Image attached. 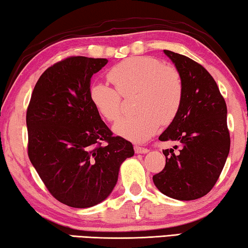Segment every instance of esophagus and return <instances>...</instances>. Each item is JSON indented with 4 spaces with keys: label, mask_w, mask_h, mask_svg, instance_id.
<instances>
[{
    "label": "esophagus",
    "mask_w": 248,
    "mask_h": 248,
    "mask_svg": "<svg viewBox=\"0 0 248 248\" xmlns=\"http://www.w3.org/2000/svg\"><path fill=\"white\" fill-rule=\"evenodd\" d=\"M134 151H135V153H141V154H145V153L149 152L148 149L142 148V146H139V145L134 146Z\"/></svg>",
    "instance_id": "esophagus-1"
}]
</instances>
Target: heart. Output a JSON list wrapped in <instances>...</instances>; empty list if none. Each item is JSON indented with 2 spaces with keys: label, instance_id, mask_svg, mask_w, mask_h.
<instances>
[{
  "label": "heart",
  "instance_id": "1",
  "mask_svg": "<svg viewBox=\"0 0 248 248\" xmlns=\"http://www.w3.org/2000/svg\"><path fill=\"white\" fill-rule=\"evenodd\" d=\"M108 79L116 89L93 84L89 99L103 118L115 122L122 114V98L136 96L135 116L123 118L114 126L117 135L134 142H144L155 134L160 125L170 124L180 110L184 82L177 69L155 58L131 57L109 70Z\"/></svg>",
  "mask_w": 248,
  "mask_h": 248
}]
</instances>
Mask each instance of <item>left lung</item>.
Here are the masks:
<instances>
[{
	"mask_svg": "<svg viewBox=\"0 0 248 248\" xmlns=\"http://www.w3.org/2000/svg\"><path fill=\"white\" fill-rule=\"evenodd\" d=\"M163 52L182 78L184 98L178 115L159 136L160 141H174L177 145L163 150L166 167L153 175V182L170 198L195 200L213 189L227 160V106L202 64L170 50Z\"/></svg>",
	"mask_w": 248,
	"mask_h": 248,
	"instance_id": "8db88e82",
	"label": "left lung"
}]
</instances>
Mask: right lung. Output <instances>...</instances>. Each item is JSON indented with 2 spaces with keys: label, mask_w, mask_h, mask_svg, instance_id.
I'll use <instances>...</instances> for the list:
<instances>
[{
  "label": "right lung",
  "mask_w": 248,
  "mask_h": 248,
  "mask_svg": "<svg viewBox=\"0 0 248 248\" xmlns=\"http://www.w3.org/2000/svg\"><path fill=\"white\" fill-rule=\"evenodd\" d=\"M107 62L78 56L55 63L39 78L29 103V159L49 192L69 207L105 200L121 164L134 155L132 143L113 136L89 99L92 76Z\"/></svg>",
  "instance_id": "obj_1"
}]
</instances>
